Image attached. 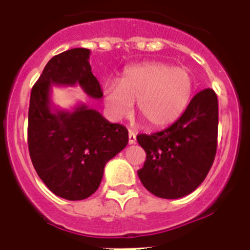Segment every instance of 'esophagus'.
<instances>
[{"instance_id": "34e87169", "label": "esophagus", "mask_w": 250, "mask_h": 250, "mask_svg": "<svg viewBox=\"0 0 250 250\" xmlns=\"http://www.w3.org/2000/svg\"><path fill=\"white\" fill-rule=\"evenodd\" d=\"M136 143V134L132 130H129V144L132 145Z\"/></svg>"}]
</instances>
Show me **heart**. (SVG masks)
Instances as JSON below:
<instances>
[{
  "instance_id": "1",
  "label": "heart",
  "mask_w": 250,
  "mask_h": 250,
  "mask_svg": "<svg viewBox=\"0 0 250 250\" xmlns=\"http://www.w3.org/2000/svg\"><path fill=\"white\" fill-rule=\"evenodd\" d=\"M194 76L188 68L165 62H143L126 67L120 83L104 85V106L112 120L131 116L134 101L147 126L165 127L187 110L194 94Z\"/></svg>"
}]
</instances>
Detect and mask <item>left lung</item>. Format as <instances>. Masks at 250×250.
Wrapping results in <instances>:
<instances>
[{"instance_id": "1", "label": "left lung", "mask_w": 250, "mask_h": 250, "mask_svg": "<svg viewBox=\"0 0 250 250\" xmlns=\"http://www.w3.org/2000/svg\"><path fill=\"white\" fill-rule=\"evenodd\" d=\"M218 98L205 89L191 99L184 114L167 129L140 134L136 140L146 152L138 170L140 182L151 194L178 199L193 193L207 178L216 152Z\"/></svg>"}]
</instances>
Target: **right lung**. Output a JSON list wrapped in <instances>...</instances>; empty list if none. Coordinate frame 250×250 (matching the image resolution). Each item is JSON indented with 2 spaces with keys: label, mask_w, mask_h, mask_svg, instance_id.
I'll return each mask as SVG.
<instances>
[{
  "label": "right lung",
  "mask_w": 250,
  "mask_h": 250,
  "mask_svg": "<svg viewBox=\"0 0 250 250\" xmlns=\"http://www.w3.org/2000/svg\"><path fill=\"white\" fill-rule=\"evenodd\" d=\"M90 50L72 48L47 62L31 91L28 151L35 170L55 195L83 200L98 190L104 167L127 145V129L111 124L86 104L74 111L54 109L51 86L80 85L92 99L103 98L89 63Z\"/></svg>",
  "instance_id": "obj_1"
}]
</instances>
